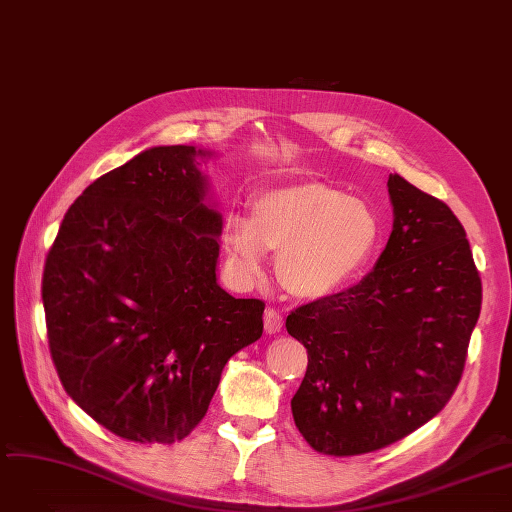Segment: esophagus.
<instances>
[{
    "label": "esophagus",
    "mask_w": 512,
    "mask_h": 512,
    "mask_svg": "<svg viewBox=\"0 0 512 512\" xmlns=\"http://www.w3.org/2000/svg\"><path fill=\"white\" fill-rule=\"evenodd\" d=\"M264 329L269 335H275L283 329V319H281V314L277 310L269 308L264 312Z\"/></svg>",
    "instance_id": "1"
}]
</instances>
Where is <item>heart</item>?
<instances>
[{
  "mask_svg": "<svg viewBox=\"0 0 512 512\" xmlns=\"http://www.w3.org/2000/svg\"><path fill=\"white\" fill-rule=\"evenodd\" d=\"M223 248L243 281H258L266 252L279 254L277 277L287 294L321 300L346 287L373 258L381 223L360 198L327 183L306 181L260 193L250 218L229 214Z\"/></svg>",
  "mask_w": 512,
  "mask_h": 512,
  "instance_id": "b5f03b06",
  "label": "heart"
}]
</instances>
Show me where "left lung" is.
<instances>
[{
	"label": "left lung",
	"mask_w": 512,
	"mask_h": 512,
	"mask_svg": "<svg viewBox=\"0 0 512 512\" xmlns=\"http://www.w3.org/2000/svg\"><path fill=\"white\" fill-rule=\"evenodd\" d=\"M387 191L394 227L373 271L285 321L308 350L291 398L296 427L331 456L385 448L431 421L460 381L481 310L454 212L396 173Z\"/></svg>",
	"instance_id": "obj_1"
}]
</instances>
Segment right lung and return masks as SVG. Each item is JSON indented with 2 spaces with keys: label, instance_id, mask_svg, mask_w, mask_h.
Segmentation results:
<instances>
[{
  "label": "right lung",
  "instance_id": "1",
  "mask_svg": "<svg viewBox=\"0 0 512 512\" xmlns=\"http://www.w3.org/2000/svg\"><path fill=\"white\" fill-rule=\"evenodd\" d=\"M156 145L68 208L43 271L47 337L66 394L108 431L173 444L196 427L233 354L262 335L260 300L218 285L223 214L202 162Z\"/></svg>",
  "mask_w": 512,
  "mask_h": 512
}]
</instances>
